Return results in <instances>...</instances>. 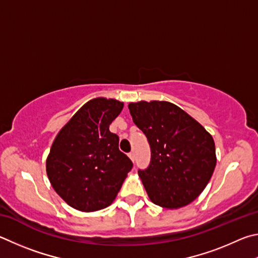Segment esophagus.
<instances>
[{
  "instance_id": "esophagus-1",
  "label": "esophagus",
  "mask_w": 258,
  "mask_h": 258,
  "mask_svg": "<svg viewBox=\"0 0 258 258\" xmlns=\"http://www.w3.org/2000/svg\"><path fill=\"white\" fill-rule=\"evenodd\" d=\"M128 156L130 157V160H132L133 162H135V155H134V153H133V152H130L129 154H128Z\"/></svg>"
}]
</instances>
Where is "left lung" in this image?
<instances>
[{"label":"left lung","mask_w":258,"mask_h":258,"mask_svg":"<svg viewBox=\"0 0 258 258\" xmlns=\"http://www.w3.org/2000/svg\"><path fill=\"white\" fill-rule=\"evenodd\" d=\"M128 107L151 147L150 164L138 170L150 200L165 209L190 204L204 190L215 169L213 138L170 102L142 101Z\"/></svg>","instance_id":"obj_1"}]
</instances>
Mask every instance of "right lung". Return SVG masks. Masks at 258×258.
<instances>
[{
	"label": "right lung",
	"mask_w": 258,
	"mask_h": 258,
	"mask_svg": "<svg viewBox=\"0 0 258 258\" xmlns=\"http://www.w3.org/2000/svg\"><path fill=\"white\" fill-rule=\"evenodd\" d=\"M123 103L94 98L85 104L54 139L46 172L54 190L71 207L94 212L115 200L133 169L119 150V137L108 126Z\"/></svg>",
	"instance_id": "obj_1"
}]
</instances>
